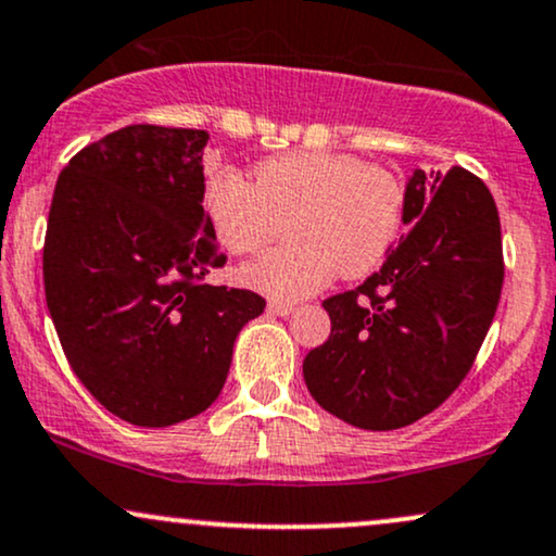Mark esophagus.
<instances>
[{"mask_svg": "<svg viewBox=\"0 0 556 556\" xmlns=\"http://www.w3.org/2000/svg\"><path fill=\"white\" fill-rule=\"evenodd\" d=\"M266 311L271 313V316H290L292 311H295V305H290V303H277V300H271L269 305H266Z\"/></svg>", "mask_w": 556, "mask_h": 556, "instance_id": "esophagus-1", "label": "esophagus"}]
</instances>
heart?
<instances>
[{
    "instance_id": "obj_1",
    "label": "heart",
    "mask_w": 556,
    "mask_h": 556,
    "mask_svg": "<svg viewBox=\"0 0 556 556\" xmlns=\"http://www.w3.org/2000/svg\"><path fill=\"white\" fill-rule=\"evenodd\" d=\"M202 206L225 251L249 256L287 232V243L245 264L240 282L271 300H303L337 277L376 271L401 236L404 180L350 152H287L204 178Z\"/></svg>"
}]
</instances>
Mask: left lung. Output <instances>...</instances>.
<instances>
[{"mask_svg": "<svg viewBox=\"0 0 556 556\" xmlns=\"http://www.w3.org/2000/svg\"><path fill=\"white\" fill-rule=\"evenodd\" d=\"M412 227L357 290L324 300L331 333L307 352L311 396L359 430H399L466 378L503 290V236L484 180L414 170Z\"/></svg>", "mask_w": 556, "mask_h": 556, "instance_id": "left-lung-1", "label": "left lung"}]
</instances>
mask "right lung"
<instances>
[{"instance_id":"1","label":"right lung","mask_w":556,"mask_h":556,"mask_svg":"<svg viewBox=\"0 0 556 556\" xmlns=\"http://www.w3.org/2000/svg\"><path fill=\"white\" fill-rule=\"evenodd\" d=\"M202 129L134 124L79 150L46 227V305L75 376L137 427L197 417L223 391L251 290L206 285L225 264L202 206Z\"/></svg>"}]
</instances>
